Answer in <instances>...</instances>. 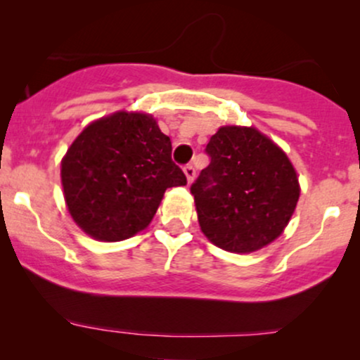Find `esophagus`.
Listing matches in <instances>:
<instances>
[{"label":"esophagus","instance_id":"34e87169","mask_svg":"<svg viewBox=\"0 0 360 360\" xmlns=\"http://www.w3.org/2000/svg\"><path fill=\"white\" fill-rule=\"evenodd\" d=\"M184 174H186V179H188V183L191 184L194 181V177H196V171H194V167L191 166V164L184 166Z\"/></svg>","mask_w":360,"mask_h":360}]
</instances>
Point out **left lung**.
I'll use <instances>...</instances> for the list:
<instances>
[{
    "mask_svg": "<svg viewBox=\"0 0 360 360\" xmlns=\"http://www.w3.org/2000/svg\"><path fill=\"white\" fill-rule=\"evenodd\" d=\"M205 150L210 164L191 184L201 232L230 252L276 240L300 198L288 155L254 127L218 128Z\"/></svg>",
    "mask_w": 360,
    "mask_h": 360,
    "instance_id": "left-lung-1",
    "label": "left lung"
}]
</instances>
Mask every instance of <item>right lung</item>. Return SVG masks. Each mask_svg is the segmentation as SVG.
I'll return each instance as SVG.
<instances>
[{"label":"right lung","instance_id":"obj_1","mask_svg":"<svg viewBox=\"0 0 360 360\" xmlns=\"http://www.w3.org/2000/svg\"><path fill=\"white\" fill-rule=\"evenodd\" d=\"M171 152L150 115L118 111L89 123L60 164L72 220L96 240L134 237L152 221L166 189L188 183Z\"/></svg>","mask_w":360,"mask_h":360}]
</instances>
